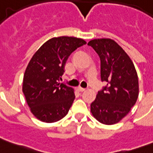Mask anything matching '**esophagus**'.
I'll use <instances>...</instances> for the list:
<instances>
[{
    "label": "esophagus",
    "mask_w": 153,
    "mask_h": 153,
    "mask_svg": "<svg viewBox=\"0 0 153 153\" xmlns=\"http://www.w3.org/2000/svg\"><path fill=\"white\" fill-rule=\"evenodd\" d=\"M86 89L85 88H82V87H81V86H79V87H78V91H79V92H83L84 91H85Z\"/></svg>",
    "instance_id": "esophagus-1"
}]
</instances>
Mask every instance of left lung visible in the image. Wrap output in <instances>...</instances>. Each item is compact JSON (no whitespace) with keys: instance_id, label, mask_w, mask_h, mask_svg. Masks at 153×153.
I'll return each mask as SVG.
<instances>
[{"instance_id":"1","label":"left lung","mask_w":153,"mask_h":153,"mask_svg":"<svg viewBox=\"0 0 153 153\" xmlns=\"http://www.w3.org/2000/svg\"><path fill=\"white\" fill-rule=\"evenodd\" d=\"M101 61V79L106 85L98 92L91 111L99 122L114 125L135 105L139 94L135 67L126 52L111 39H95L88 43Z\"/></svg>"}]
</instances>
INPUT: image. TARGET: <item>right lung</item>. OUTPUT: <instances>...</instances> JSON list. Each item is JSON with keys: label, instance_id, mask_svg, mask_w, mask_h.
Instances as JSON below:
<instances>
[{"label": "right lung", "instance_id": "obj_1", "mask_svg": "<svg viewBox=\"0 0 153 153\" xmlns=\"http://www.w3.org/2000/svg\"><path fill=\"white\" fill-rule=\"evenodd\" d=\"M86 41L75 37H55L44 43L27 65L23 93L31 112L39 121L52 123L64 117L74 102V89L60 79L70 55Z\"/></svg>", "mask_w": 153, "mask_h": 153}]
</instances>
